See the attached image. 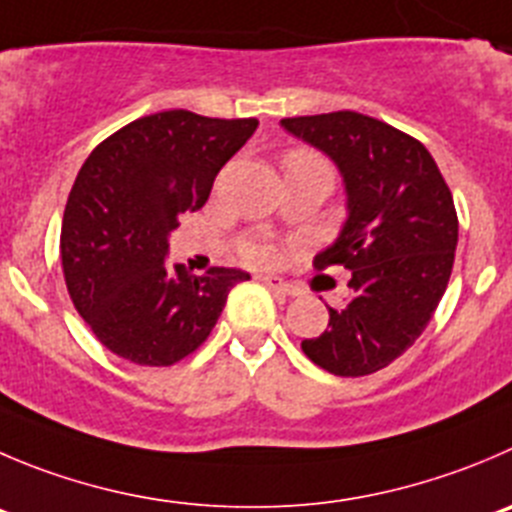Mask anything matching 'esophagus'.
<instances>
[{"instance_id": "34e87169", "label": "esophagus", "mask_w": 512, "mask_h": 512, "mask_svg": "<svg viewBox=\"0 0 512 512\" xmlns=\"http://www.w3.org/2000/svg\"><path fill=\"white\" fill-rule=\"evenodd\" d=\"M261 281H264L266 286H269L271 291H276V294H284V296H294L296 289L291 284H286V281L276 279V276H261Z\"/></svg>"}]
</instances>
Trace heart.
<instances>
[{
  "label": "heart",
  "instance_id": "heart-1",
  "mask_svg": "<svg viewBox=\"0 0 512 512\" xmlns=\"http://www.w3.org/2000/svg\"><path fill=\"white\" fill-rule=\"evenodd\" d=\"M284 170L286 173H324L334 180L332 165L326 163L319 153L306 148L289 150L284 155ZM243 259L251 261V264H271L276 259V248L271 243L259 241V238H251V241L243 243Z\"/></svg>",
  "mask_w": 512,
  "mask_h": 512
}]
</instances>
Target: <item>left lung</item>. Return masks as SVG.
Returning <instances> with one entry per match:
<instances>
[{
    "label": "left lung",
    "instance_id": "obj_1",
    "mask_svg": "<svg viewBox=\"0 0 512 512\" xmlns=\"http://www.w3.org/2000/svg\"><path fill=\"white\" fill-rule=\"evenodd\" d=\"M281 125L339 165L349 203L342 236L314 259L319 271H352L349 299L329 306L324 334L301 349L337 377L379 372L417 342L445 294L457 246L452 193L425 145L377 118L339 110Z\"/></svg>",
    "mask_w": 512,
    "mask_h": 512
}]
</instances>
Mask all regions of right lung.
<instances>
[{
	"mask_svg": "<svg viewBox=\"0 0 512 512\" xmlns=\"http://www.w3.org/2000/svg\"><path fill=\"white\" fill-rule=\"evenodd\" d=\"M256 128V118L165 110L120 128L82 163L60 259L72 304L102 347L140 367H170L206 342L248 274L165 264L168 233L180 213L203 208L218 170Z\"/></svg>",
	"mask_w": 512,
	"mask_h": 512,
	"instance_id": "add662e5",
	"label": "right lung"
}]
</instances>
